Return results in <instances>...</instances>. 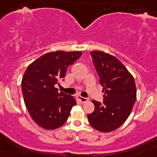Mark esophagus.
<instances>
[{"label":"esophagus","instance_id":"1","mask_svg":"<svg viewBox=\"0 0 157 157\" xmlns=\"http://www.w3.org/2000/svg\"><path fill=\"white\" fill-rule=\"evenodd\" d=\"M77 98L78 100H79L80 101H81L82 103H85V102H86V101H89L88 98H83V97H81V96H78Z\"/></svg>","mask_w":157,"mask_h":157}]
</instances>
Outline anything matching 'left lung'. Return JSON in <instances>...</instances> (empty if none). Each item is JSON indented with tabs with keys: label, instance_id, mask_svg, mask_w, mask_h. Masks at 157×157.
I'll return each instance as SVG.
<instances>
[{
	"label": "left lung",
	"instance_id": "obj_1",
	"mask_svg": "<svg viewBox=\"0 0 157 157\" xmlns=\"http://www.w3.org/2000/svg\"><path fill=\"white\" fill-rule=\"evenodd\" d=\"M90 54L105 95L103 104L92 100L95 108L87 117L97 130L112 132L125 123L132 111L137 97L135 82L114 56L102 51H92Z\"/></svg>",
	"mask_w": 157,
	"mask_h": 157
}]
</instances>
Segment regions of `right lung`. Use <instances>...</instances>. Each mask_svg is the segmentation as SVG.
Instances as JSON below:
<instances>
[{
    "mask_svg": "<svg viewBox=\"0 0 157 157\" xmlns=\"http://www.w3.org/2000/svg\"><path fill=\"white\" fill-rule=\"evenodd\" d=\"M82 52L55 51L45 53L28 65L22 78V91L27 111L36 124L55 130L66 123L72 107L73 96L58 92L55 87L63 79L69 65L81 56Z\"/></svg>",
    "mask_w": 157,
    "mask_h": 157,
    "instance_id": "obj_1",
    "label": "right lung"
}]
</instances>
